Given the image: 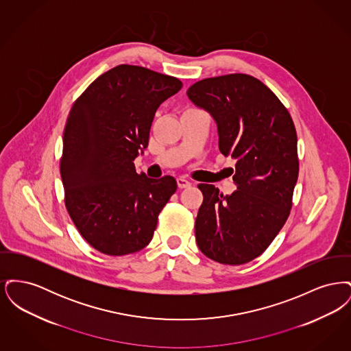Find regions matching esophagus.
Listing matches in <instances>:
<instances>
[{"label":"esophagus","mask_w":351,"mask_h":351,"mask_svg":"<svg viewBox=\"0 0 351 351\" xmlns=\"http://www.w3.org/2000/svg\"><path fill=\"white\" fill-rule=\"evenodd\" d=\"M178 185H179V188H189L191 186V183L186 180V179H184V178H179L178 179Z\"/></svg>","instance_id":"obj_1"}]
</instances>
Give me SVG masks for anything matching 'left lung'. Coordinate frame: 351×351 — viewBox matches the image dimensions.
Listing matches in <instances>:
<instances>
[{
  "label": "left lung",
  "mask_w": 351,
  "mask_h": 351,
  "mask_svg": "<svg viewBox=\"0 0 351 351\" xmlns=\"http://www.w3.org/2000/svg\"><path fill=\"white\" fill-rule=\"evenodd\" d=\"M186 95L216 121L219 151L235 159L232 195L199 184L197 246L218 263H247L267 249L292 208L299 176L293 121L269 88L245 73L204 79Z\"/></svg>",
  "instance_id": "1"
}]
</instances>
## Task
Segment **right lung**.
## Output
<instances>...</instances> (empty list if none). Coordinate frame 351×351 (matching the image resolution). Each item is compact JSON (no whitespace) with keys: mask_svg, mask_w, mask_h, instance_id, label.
<instances>
[{"mask_svg":"<svg viewBox=\"0 0 351 351\" xmlns=\"http://www.w3.org/2000/svg\"><path fill=\"white\" fill-rule=\"evenodd\" d=\"M172 76L121 64L102 73L75 101L63 134L60 175L66 208L84 239L106 255L150 243L158 216L178 184L136 173L163 101L182 89Z\"/></svg>","mask_w":351,"mask_h":351,"instance_id":"right-lung-1","label":"right lung"}]
</instances>
